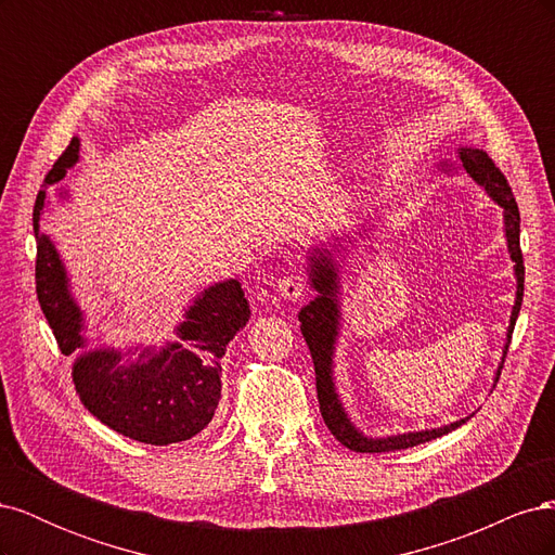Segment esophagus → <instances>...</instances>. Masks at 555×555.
<instances>
[{
	"label": "esophagus",
	"instance_id": "obj_1",
	"mask_svg": "<svg viewBox=\"0 0 555 555\" xmlns=\"http://www.w3.org/2000/svg\"><path fill=\"white\" fill-rule=\"evenodd\" d=\"M278 292H280V296L284 300H298L300 296H304V292H306V278L298 275V273H292V275H287V278L280 282Z\"/></svg>",
	"mask_w": 555,
	"mask_h": 555
}]
</instances>
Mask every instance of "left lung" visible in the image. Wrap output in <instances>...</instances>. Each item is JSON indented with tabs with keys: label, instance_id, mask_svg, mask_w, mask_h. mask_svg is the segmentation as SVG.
<instances>
[{
	"label": "left lung",
	"instance_id": "8db88e82",
	"mask_svg": "<svg viewBox=\"0 0 555 555\" xmlns=\"http://www.w3.org/2000/svg\"><path fill=\"white\" fill-rule=\"evenodd\" d=\"M461 162L463 169L473 176L475 182H479L481 188L491 194L495 204L505 210V236L509 245V255L516 273V304L512 310L509 319V328H507V340H512L516 317L520 310V304H524V280H526V268H524V255H520V215L516 198L512 194L509 182L502 173L495 162L483 153V150L475 147H461ZM310 282L317 289V298L310 300V304L298 312V322L300 331H304V338L310 347L312 363H314V379H317V398H319V412L324 416V424L328 430L335 435V440L345 444L351 451H361V453H382V451H398V449H408L430 442L435 438H442V435L456 430L459 426L465 424V418L461 422H453L442 428H433V430H418V433H405V435H393V438H365L361 435L351 422L347 418L338 393H335V384H333V347L335 338H338V324H340V310H338V273H335V266L331 259L328 249H314L310 257ZM505 345V354H507ZM502 371V365H500ZM500 371L495 375V382L500 377Z\"/></svg>",
	"mask_w": 555,
	"mask_h": 555
}]
</instances>
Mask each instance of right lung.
Here are the masks:
<instances>
[{"label":"right lung","instance_id":"add662e5","mask_svg":"<svg viewBox=\"0 0 555 555\" xmlns=\"http://www.w3.org/2000/svg\"><path fill=\"white\" fill-rule=\"evenodd\" d=\"M78 139H72L60 159L48 171L46 182L55 184L66 169L78 162ZM46 192L35 204L37 236V296L41 310L64 357L86 347L82 312L69 292V278L55 245L39 233V217ZM249 319L247 298L238 280H227L208 287L184 312L176 328L178 343L155 351L94 349L74 363V384L99 422L122 433L125 438L145 444H173L194 438L204 430L222 398V357Z\"/></svg>","mask_w":555,"mask_h":555}]
</instances>
